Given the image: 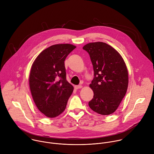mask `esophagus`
Returning <instances> with one entry per match:
<instances>
[{
    "label": "esophagus",
    "instance_id": "34e87169",
    "mask_svg": "<svg viewBox=\"0 0 154 154\" xmlns=\"http://www.w3.org/2000/svg\"><path fill=\"white\" fill-rule=\"evenodd\" d=\"M82 87V86L81 85H76V86H75V88L77 89V90H78V89L81 88Z\"/></svg>",
    "mask_w": 154,
    "mask_h": 154
}]
</instances>
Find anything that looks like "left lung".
I'll return each instance as SVG.
<instances>
[{
	"label": "left lung",
	"instance_id": "obj_1",
	"mask_svg": "<svg viewBox=\"0 0 154 154\" xmlns=\"http://www.w3.org/2000/svg\"><path fill=\"white\" fill-rule=\"evenodd\" d=\"M83 49L89 54L94 69V77L90 85L94 96L89 106L102 115L112 114L127 90L128 76L125 63L117 51L103 42L88 43Z\"/></svg>",
	"mask_w": 154,
	"mask_h": 154
}]
</instances>
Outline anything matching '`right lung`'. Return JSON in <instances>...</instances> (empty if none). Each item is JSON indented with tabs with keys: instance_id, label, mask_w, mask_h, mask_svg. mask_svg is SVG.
Returning <instances> with one entry per match:
<instances>
[{
	"instance_id": "obj_1",
	"label": "right lung",
	"mask_w": 154,
	"mask_h": 154,
	"mask_svg": "<svg viewBox=\"0 0 154 154\" xmlns=\"http://www.w3.org/2000/svg\"><path fill=\"white\" fill-rule=\"evenodd\" d=\"M75 48L70 44L52 45L42 51L32 66V96L38 109L48 118L64 112L73 92V86L66 80L64 60Z\"/></svg>"
}]
</instances>
